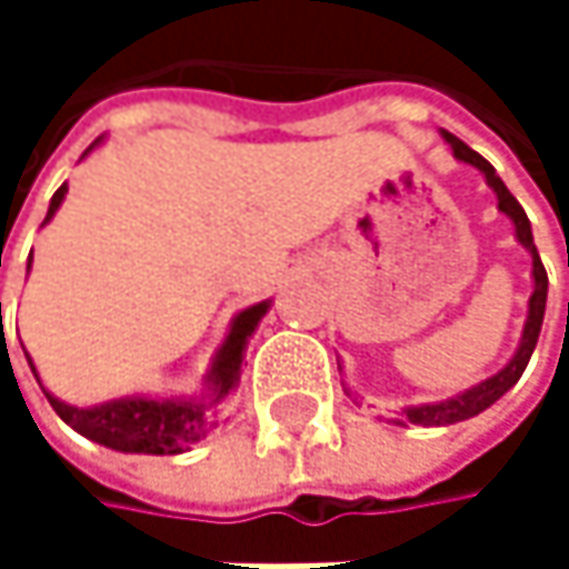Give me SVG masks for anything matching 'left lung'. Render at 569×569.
<instances>
[{"label": "left lung", "mask_w": 569, "mask_h": 569, "mask_svg": "<svg viewBox=\"0 0 569 569\" xmlns=\"http://www.w3.org/2000/svg\"><path fill=\"white\" fill-rule=\"evenodd\" d=\"M441 138L448 141V148L455 151V158H458L461 164L478 168V171L485 173L488 187L495 190L498 210L511 220L517 243L530 253V280H533V292H530V299H527V319H523L520 342H517V349H513V356L508 359L505 369H498L495 376L475 382L471 389H465V392H458V396L441 398V401H425V405H408V408H401V418H392L396 425H421V428H438V425L468 421V418L481 415L485 408H491L501 396H508L513 386H517V379L523 376V369H527L533 349H537L540 326H543V309H547V270H543L540 253H537V247H533V233H530V220H527L523 207L513 200V193L505 187V180L498 177V171H495L478 151H471L465 141H458V138L448 134V131H441ZM339 372H342V366H339ZM346 392H349V389H346ZM349 396H352V392H349Z\"/></svg>", "instance_id": "left-lung-1"}]
</instances>
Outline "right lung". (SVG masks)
<instances>
[{
  "mask_svg": "<svg viewBox=\"0 0 569 569\" xmlns=\"http://www.w3.org/2000/svg\"><path fill=\"white\" fill-rule=\"evenodd\" d=\"M104 138H98L88 151H94ZM84 151V154H88ZM68 193V183H61L49 203V213H46V223L56 217V210L61 207ZM42 223V227H46ZM32 267V260H29ZM273 299H263L257 306H247L240 309L233 319H230V329L203 376V386L197 396H180V398H151V396H124L111 398V401H101V405H68L58 396H52L29 352V366H32V376L39 379L42 392L49 398V405L56 408V415L71 425L78 435H84L88 441L94 445H104L111 451H121V455H183L190 451L197 441H203L213 428H217V408L227 401V398L237 392L240 386V366H243V356H247V346L260 326V319L270 312ZM2 309V306H0Z\"/></svg>",
  "mask_w": 569,
  "mask_h": 569,
  "instance_id": "right-lung-1",
  "label": "right lung"
}]
</instances>
